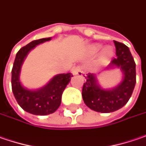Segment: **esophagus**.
<instances>
[{
	"mask_svg": "<svg viewBox=\"0 0 146 146\" xmlns=\"http://www.w3.org/2000/svg\"><path fill=\"white\" fill-rule=\"evenodd\" d=\"M72 73L73 75H78V76H82L83 74V71L82 68L80 66L74 67L72 68Z\"/></svg>",
	"mask_w": 146,
	"mask_h": 146,
	"instance_id": "esophagus-1",
	"label": "esophagus"
}]
</instances>
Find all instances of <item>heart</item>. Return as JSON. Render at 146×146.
Masks as SVG:
<instances>
[{
    "mask_svg": "<svg viewBox=\"0 0 146 146\" xmlns=\"http://www.w3.org/2000/svg\"><path fill=\"white\" fill-rule=\"evenodd\" d=\"M100 45H94L92 47V51L94 52H96L98 51L100 49ZM113 54V48L110 46H108V47H105L103 50V57L104 58H110Z\"/></svg>",
    "mask_w": 146,
    "mask_h": 146,
    "instance_id": "heart-1",
    "label": "heart"
}]
</instances>
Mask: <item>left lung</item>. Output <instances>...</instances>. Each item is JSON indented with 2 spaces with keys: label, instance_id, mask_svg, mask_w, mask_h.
Instances as JSON below:
<instances>
[{
  "label": "left lung",
  "instance_id": "left-lung-1",
  "mask_svg": "<svg viewBox=\"0 0 146 146\" xmlns=\"http://www.w3.org/2000/svg\"><path fill=\"white\" fill-rule=\"evenodd\" d=\"M116 47V58L110 66L119 68L123 73V82L112 90H104L97 84L96 76L88 73L82 87V99L86 106L100 113L116 111L127 103L136 85V64L130 50L123 43L113 41Z\"/></svg>",
  "mask_w": 146,
  "mask_h": 146
}]
</instances>
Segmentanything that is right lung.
I'll list each match as a JSON object with an SVG mask.
<instances>
[{"label": "right lung", "instance_id": "obj_1", "mask_svg": "<svg viewBox=\"0 0 146 146\" xmlns=\"http://www.w3.org/2000/svg\"><path fill=\"white\" fill-rule=\"evenodd\" d=\"M50 40V37L35 40L21 48L16 54L11 71L12 92L18 104L23 110L34 115H47L56 111L61 104L63 92L73 77L70 73L56 75L47 85L37 91H30L21 85L19 73L23 60L36 45Z\"/></svg>", "mask_w": 146, "mask_h": 146}]
</instances>
